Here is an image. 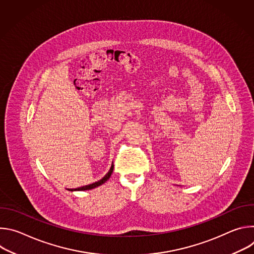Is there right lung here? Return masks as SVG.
Returning <instances> with one entry per match:
<instances>
[{
    "mask_svg": "<svg viewBox=\"0 0 254 254\" xmlns=\"http://www.w3.org/2000/svg\"><path fill=\"white\" fill-rule=\"evenodd\" d=\"M113 171H114V166H112V168H111V170L108 171V173L101 179V180H99V181H97V182H95V183H93V184H90V185H87V186H83V187H80V188H78V189H75V190H78V191H84V190H90V189H93V188H96V187H98V186H100V185H102L103 183H105L106 181L111 178V176H112V174H113Z\"/></svg>",
    "mask_w": 254,
    "mask_h": 254,
    "instance_id": "right-lung-1",
    "label": "right lung"
}]
</instances>
